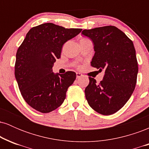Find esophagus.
<instances>
[{
  "label": "esophagus",
  "mask_w": 149,
  "mask_h": 149,
  "mask_svg": "<svg viewBox=\"0 0 149 149\" xmlns=\"http://www.w3.org/2000/svg\"><path fill=\"white\" fill-rule=\"evenodd\" d=\"M82 76H83V74H82V73H76V78H80V77H82Z\"/></svg>",
  "instance_id": "obj_1"
}]
</instances>
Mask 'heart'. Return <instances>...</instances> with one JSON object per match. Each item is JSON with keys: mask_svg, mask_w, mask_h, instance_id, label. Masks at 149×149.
<instances>
[{"mask_svg": "<svg viewBox=\"0 0 149 149\" xmlns=\"http://www.w3.org/2000/svg\"><path fill=\"white\" fill-rule=\"evenodd\" d=\"M78 68H80V66H78Z\"/></svg>", "mask_w": 149, "mask_h": 149, "instance_id": "b5f03b06", "label": "heart"}]
</instances>
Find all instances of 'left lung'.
Instances as JSON below:
<instances>
[{
    "label": "left lung",
    "instance_id": "left-lung-1",
    "mask_svg": "<svg viewBox=\"0 0 149 149\" xmlns=\"http://www.w3.org/2000/svg\"><path fill=\"white\" fill-rule=\"evenodd\" d=\"M82 34L90 38L95 53L92 67L105 71L97 83L89 77L85 97L92 109L102 115H111L127 103L136 86L138 63L133 42L114 26L85 29Z\"/></svg>",
    "mask_w": 149,
    "mask_h": 149
}]
</instances>
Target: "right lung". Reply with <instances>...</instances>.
<instances>
[{
    "label": "right lung",
    "instance_id": "1",
    "mask_svg": "<svg viewBox=\"0 0 149 149\" xmlns=\"http://www.w3.org/2000/svg\"><path fill=\"white\" fill-rule=\"evenodd\" d=\"M81 31L42 24L31 29L19 47L15 76L22 97L35 110L47 113L64 102L76 74L66 71L59 76L52 69L56 59L60 58L63 45Z\"/></svg>",
    "mask_w": 149,
    "mask_h": 149
}]
</instances>
